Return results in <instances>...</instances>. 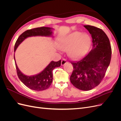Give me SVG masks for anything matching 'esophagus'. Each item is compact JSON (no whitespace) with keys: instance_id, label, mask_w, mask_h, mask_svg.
<instances>
[{"instance_id":"1","label":"esophagus","mask_w":121,"mask_h":121,"mask_svg":"<svg viewBox=\"0 0 121 121\" xmlns=\"http://www.w3.org/2000/svg\"><path fill=\"white\" fill-rule=\"evenodd\" d=\"M68 62V61L65 60V58H64V59H63L61 60V65H64L65 64H66Z\"/></svg>"}]
</instances>
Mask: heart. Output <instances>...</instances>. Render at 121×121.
<instances>
[{
	"label": "heart",
	"instance_id": "obj_1",
	"mask_svg": "<svg viewBox=\"0 0 121 121\" xmlns=\"http://www.w3.org/2000/svg\"><path fill=\"white\" fill-rule=\"evenodd\" d=\"M91 43V38L88 35L75 32L61 40L59 48L63 51L69 50V56L72 58L78 59L87 52Z\"/></svg>",
	"mask_w": 121,
	"mask_h": 121
}]
</instances>
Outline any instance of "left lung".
Returning a JSON list of instances; mask_svg holds the SVG:
<instances>
[{"label":"left lung","instance_id":"left-lung-1","mask_svg":"<svg viewBox=\"0 0 121 121\" xmlns=\"http://www.w3.org/2000/svg\"><path fill=\"white\" fill-rule=\"evenodd\" d=\"M84 26L92 36L93 49L81 60L71 62L74 69L69 79L77 88L88 91L98 86L104 78L111 62L112 48L103 30L92 26Z\"/></svg>","mask_w":121,"mask_h":121}]
</instances>
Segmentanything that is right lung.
Returning a JSON list of instances; mask_svg holds the SVG:
<instances>
[{
  "label": "right lung",
  "mask_w": 121,
  "mask_h": 121,
  "mask_svg": "<svg viewBox=\"0 0 121 121\" xmlns=\"http://www.w3.org/2000/svg\"><path fill=\"white\" fill-rule=\"evenodd\" d=\"M52 28L49 27H39L30 29L25 31L17 38L14 45V51L23 41L28 37L32 36H49L52 34ZM16 67L18 77L25 85L29 88L36 91H42L47 89L52 82L53 69L56 67L60 66L61 60L58 61H52L46 68L39 74L33 76H27L22 73L18 69L16 63Z\"/></svg>",
  "instance_id": "1"
}]
</instances>
